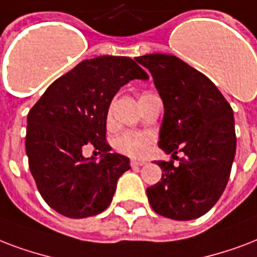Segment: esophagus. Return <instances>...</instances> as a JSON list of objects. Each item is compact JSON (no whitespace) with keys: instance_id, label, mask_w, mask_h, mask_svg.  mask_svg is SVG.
<instances>
[{"instance_id":"34e87169","label":"esophagus","mask_w":257,"mask_h":257,"mask_svg":"<svg viewBox=\"0 0 257 257\" xmlns=\"http://www.w3.org/2000/svg\"><path fill=\"white\" fill-rule=\"evenodd\" d=\"M131 168H138V166H143V165H146V162H143V161H135L133 160L130 162Z\"/></svg>"}]
</instances>
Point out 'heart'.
<instances>
[{"label": "heart", "instance_id": "b5f03b06", "mask_svg": "<svg viewBox=\"0 0 257 257\" xmlns=\"http://www.w3.org/2000/svg\"><path fill=\"white\" fill-rule=\"evenodd\" d=\"M149 93H145L141 97L147 96ZM112 122V111L111 108L107 112V123L111 124ZM154 141V137L147 131H124L119 134L114 141L115 149L130 157H142L146 154L147 147L150 146Z\"/></svg>", "mask_w": 257, "mask_h": 257}]
</instances>
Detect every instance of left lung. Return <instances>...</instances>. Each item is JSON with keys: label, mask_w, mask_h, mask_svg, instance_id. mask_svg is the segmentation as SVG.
Here are the masks:
<instances>
[{"label": "left lung", "mask_w": 257, "mask_h": 257, "mask_svg": "<svg viewBox=\"0 0 257 257\" xmlns=\"http://www.w3.org/2000/svg\"><path fill=\"white\" fill-rule=\"evenodd\" d=\"M135 60L150 71L164 101L158 146L173 161H158L160 182L147 188L156 213L185 221L209 212L221 197L236 153L233 110L204 73L173 55L153 53Z\"/></svg>", "instance_id": "obj_1"}]
</instances>
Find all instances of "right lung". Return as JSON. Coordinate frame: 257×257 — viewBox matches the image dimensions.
<instances>
[{"instance_id": "right-lung-1", "label": "right lung", "mask_w": 257, "mask_h": 257, "mask_svg": "<svg viewBox=\"0 0 257 257\" xmlns=\"http://www.w3.org/2000/svg\"><path fill=\"white\" fill-rule=\"evenodd\" d=\"M149 75L133 59L99 56L59 77L28 114V162L40 194L69 218L91 217L111 204L118 178L130 160L110 153L106 142L108 107L120 87ZM92 146L102 160L84 159Z\"/></svg>"}]
</instances>
